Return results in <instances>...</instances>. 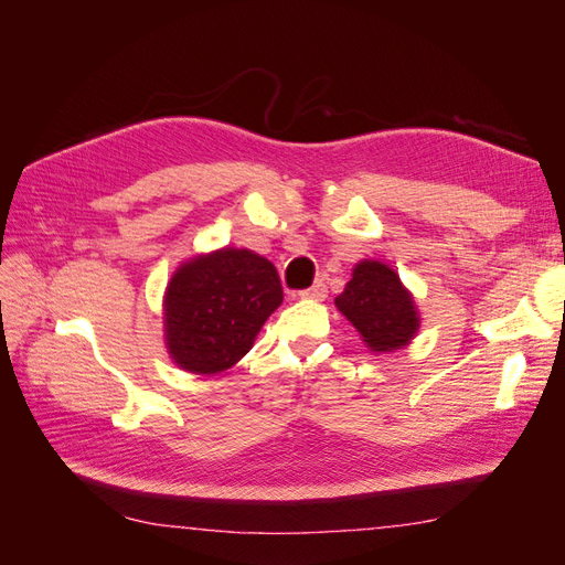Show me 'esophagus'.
<instances>
[{"label":"esophagus","mask_w":565,"mask_h":565,"mask_svg":"<svg viewBox=\"0 0 565 565\" xmlns=\"http://www.w3.org/2000/svg\"><path fill=\"white\" fill-rule=\"evenodd\" d=\"M301 297H306V299H324V297H328V285H324L322 278H320L309 289H303Z\"/></svg>","instance_id":"1"}]
</instances>
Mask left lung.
<instances>
[{
  "instance_id": "left-lung-1",
  "label": "left lung",
  "mask_w": 565,
  "mask_h": 565,
  "mask_svg": "<svg viewBox=\"0 0 565 565\" xmlns=\"http://www.w3.org/2000/svg\"><path fill=\"white\" fill-rule=\"evenodd\" d=\"M334 303L372 351L401 349L419 328L413 297L396 273L380 262L358 264Z\"/></svg>"
}]
</instances>
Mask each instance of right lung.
<instances>
[{
	"label": "right lung",
	"instance_id": "1",
	"mask_svg": "<svg viewBox=\"0 0 565 565\" xmlns=\"http://www.w3.org/2000/svg\"><path fill=\"white\" fill-rule=\"evenodd\" d=\"M280 303V276L264 256L231 247L198 256L167 287V349L183 370L216 374L252 349Z\"/></svg>",
	"mask_w": 565,
	"mask_h": 565
}]
</instances>
